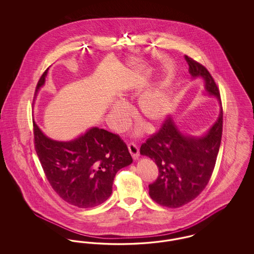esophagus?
Returning a JSON list of instances; mask_svg holds the SVG:
<instances>
[{"instance_id": "obj_1", "label": "esophagus", "mask_w": 254, "mask_h": 254, "mask_svg": "<svg viewBox=\"0 0 254 254\" xmlns=\"http://www.w3.org/2000/svg\"><path fill=\"white\" fill-rule=\"evenodd\" d=\"M127 147H128V150H129L133 159L134 160L138 159V157H139V148L137 147V145H135L134 143H130V144H128Z\"/></svg>"}]
</instances>
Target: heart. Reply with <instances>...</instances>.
I'll list each match as a JSON object with an SVG mask.
<instances>
[{
	"mask_svg": "<svg viewBox=\"0 0 254 254\" xmlns=\"http://www.w3.org/2000/svg\"><path fill=\"white\" fill-rule=\"evenodd\" d=\"M170 106L169 95L161 89H151L144 93L138 101V114L142 121L150 127H154L163 121ZM112 113L118 123L124 125L129 117L130 110L124 102L113 105Z\"/></svg>",
	"mask_w": 254,
	"mask_h": 254,
	"instance_id": "heart-1",
	"label": "heart"
}]
</instances>
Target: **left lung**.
I'll use <instances>...</instances> for the list:
<instances>
[{
  "label": "left lung",
  "instance_id": "obj_1",
  "mask_svg": "<svg viewBox=\"0 0 254 254\" xmlns=\"http://www.w3.org/2000/svg\"><path fill=\"white\" fill-rule=\"evenodd\" d=\"M190 75L205 80V90L221 105L217 121L200 138L187 136L171 117L141 145L140 153L152 159L159 175L150 185L149 196L157 204L176 208L195 199L205 190L217 159L223 131V108L216 83L203 64L185 56Z\"/></svg>",
  "mask_w": 254,
  "mask_h": 254
}]
</instances>
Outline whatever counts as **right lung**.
<instances>
[{
	"instance_id": "right-lung-1",
	"label": "right lung",
	"mask_w": 254,
	"mask_h": 254,
	"mask_svg": "<svg viewBox=\"0 0 254 254\" xmlns=\"http://www.w3.org/2000/svg\"><path fill=\"white\" fill-rule=\"evenodd\" d=\"M48 69L38 81L35 96ZM33 132L37 155L51 188L64 201L81 208L107 201L117 171L132 163L120 136L103 128L92 127L68 142L50 139L35 121Z\"/></svg>"
}]
</instances>
